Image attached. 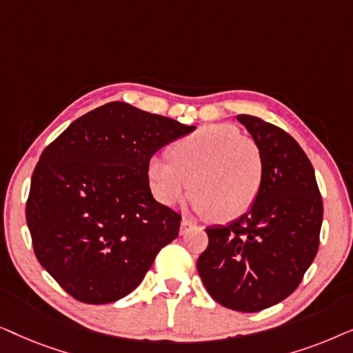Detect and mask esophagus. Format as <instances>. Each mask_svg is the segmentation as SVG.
Returning <instances> with one entry per match:
<instances>
[{
    "mask_svg": "<svg viewBox=\"0 0 353 353\" xmlns=\"http://www.w3.org/2000/svg\"><path fill=\"white\" fill-rule=\"evenodd\" d=\"M190 226H192V221L186 220V219H183V220H181V234L185 233L186 228H190Z\"/></svg>",
    "mask_w": 353,
    "mask_h": 353,
    "instance_id": "34e87169",
    "label": "esophagus"
}]
</instances>
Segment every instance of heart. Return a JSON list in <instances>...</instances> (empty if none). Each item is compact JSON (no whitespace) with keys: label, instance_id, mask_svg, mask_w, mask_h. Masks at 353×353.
I'll use <instances>...</instances> for the list:
<instances>
[{"label":"heart","instance_id":"b5f03b06","mask_svg":"<svg viewBox=\"0 0 353 353\" xmlns=\"http://www.w3.org/2000/svg\"><path fill=\"white\" fill-rule=\"evenodd\" d=\"M170 159L149 161L154 196L173 205L192 190L197 214L230 221L244 215L262 191L263 157L252 139L230 123H209L178 139Z\"/></svg>","mask_w":353,"mask_h":353}]
</instances>
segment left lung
<instances>
[{
    "label": "left lung",
    "mask_w": 353,
    "mask_h": 353,
    "mask_svg": "<svg viewBox=\"0 0 353 353\" xmlns=\"http://www.w3.org/2000/svg\"><path fill=\"white\" fill-rule=\"evenodd\" d=\"M263 157L262 191L249 212L205 230L197 272L214 301L260 312L296 291L320 245L323 201L315 170L291 134L254 115H238Z\"/></svg>",
    "instance_id": "1"
}]
</instances>
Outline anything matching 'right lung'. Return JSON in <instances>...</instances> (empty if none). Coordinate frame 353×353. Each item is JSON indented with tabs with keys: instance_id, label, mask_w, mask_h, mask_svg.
<instances>
[{
	"instance_id": "add662e5",
	"label": "right lung",
	"mask_w": 353,
	"mask_h": 353,
	"mask_svg": "<svg viewBox=\"0 0 353 353\" xmlns=\"http://www.w3.org/2000/svg\"><path fill=\"white\" fill-rule=\"evenodd\" d=\"M194 128L115 101L46 146L26 216L38 262L67 294L96 305L128 296L176 238L181 215L154 199L148 165Z\"/></svg>"
}]
</instances>
